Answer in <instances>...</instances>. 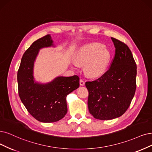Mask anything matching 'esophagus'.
I'll return each mask as SVG.
<instances>
[{"label":"esophagus","mask_w":152,"mask_h":152,"mask_svg":"<svg viewBox=\"0 0 152 152\" xmlns=\"http://www.w3.org/2000/svg\"><path fill=\"white\" fill-rule=\"evenodd\" d=\"M80 84L81 86H84V85H85V81H84L83 80H80Z\"/></svg>","instance_id":"esophagus-1"}]
</instances>
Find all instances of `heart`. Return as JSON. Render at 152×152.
I'll return each mask as SVG.
<instances>
[{
	"label": "heart",
	"instance_id": "obj_1",
	"mask_svg": "<svg viewBox=\"0 0 152 152\" xmlns=\"http://www.w3.org/2000/svg\"><path fill=\"white\" fill-rule=\"evenodd\" d=\"M110 53L103 45L93 43L83 46L76 54L78 64H85V69L89 76H98L104 72L110 60ZM76 67L77 63L73 62Z\"/></svg>",
	"mask_w": 152,
	"mask_h": 152
}]
</instances>
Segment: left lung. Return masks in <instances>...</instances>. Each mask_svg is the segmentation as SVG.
Here are the masks:
<instances>
[{
  "label": "left lung",
  "instance_id": "obj_1",
  "mask_svg": "<svg viewBox=\"0 0 152 152\" xmlns=\"http://www.w3.org/2000/svg\"><path fill=\"white\" fill-rule=\"evenodd\" d=\"M115 55L110 67L100 77L87 81L88 105L94 118L120 117L129 108L136 90L137 64L126 44L111 37Z\"/></svg>",
  "mask_w": 152,
  "mask_h": 152
}]
</instances>
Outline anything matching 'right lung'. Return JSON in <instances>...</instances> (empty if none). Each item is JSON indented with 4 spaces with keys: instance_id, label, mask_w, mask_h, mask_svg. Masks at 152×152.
Wrapping results in <instances>:
<instances>
[{
    "instance_id": "right-lung-1",
    "label": "right lung",
    "mask_w": 152,
    "mask_h": 152,
    "mask_svg": "<svg viewBox=\"0 0 152 152\" xmlns=\"http://www.w3.org/2000/svg\"><path fill=\"white\" fill-rule=\"evenodd\" d=\"M54 46L49 34L34 42L22 56L18 72L19 95L28 112L39 121L53 123L67 113L66 96L80 86L77 75L58 76L46 84L35 81L34 64L39 50Z\"/></svg>"
}]
</instances>
